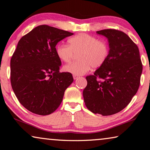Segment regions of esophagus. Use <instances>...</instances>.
Segmentation results:
<instances>
[{"mask_svg": "<svg viewBox=\"0 0 150 150\" xmlns=\"http://www.w3.org/2000/svg\"><path fill=\"white\" fill-rule=\"evenodd\" d=\"M73 79H74V80H76V79H78V76L75 75H73Z\"/></svg>", "mask_w": 150, "mask_h": 150, "instance_id": "1", "label": "esophagus"}]
</instances>
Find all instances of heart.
<instances>
[{"mask_svg": "<svg viewBox=\"0 0 150 150\" xmlns=\"http://www.w3.org/2000/svg\"><path fill=\"white\" fill-rule=\"evenodd\" d=\"M68 45L60 44L55 52L62 62H68L73 53H78L79 60L64 66L65 71L75 75H82L90 71L91 67L97 68L106 61L109 55V46L104 40L87 33H79L70 38Z\"/></svg>", "mask_w": 150, "mask_h": 150, "instance_id": "1", "label": "heart"}]
</instances>
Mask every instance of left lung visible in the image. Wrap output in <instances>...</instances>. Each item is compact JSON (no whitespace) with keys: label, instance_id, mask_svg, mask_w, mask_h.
Segmentation results:
<instances>
[{"label":"left lung","instance_id":"obj_1","mask_svg":"<svg viewBox=\"0 0 150 150\" xmlns=\"http://www.w3.org/2000/svg\"><path fill=\"white\" fill-rule=\"evenodd\" d=\"M96 33L108 39L109 55L93 75L86 77L83 97L92 113L107 116L119 112L131 102L139 87L142 64L137 46L126 33L112 29Z\"/></svg>","mask_w":150,"mask_h":150}]
</instances>
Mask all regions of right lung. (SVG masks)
<instances>
[{
	"mask_svg": "<svg viewBox=\"0 0 150 150\" xmlns=\"http://www.w3.org/2000/svg\"><path fill=\"white\" fill-rule=\"evenodd\" d=\"M73 33L40 25L18 41L11 62V84L20 103L31 112L47 115L62 103L73 82L71 73H60L56 45Z\"/></svg>",
	"mask_w": 150,
	"mask_h": 150,
	"instance_id": "add662e5",
	"label": "right lung"
}]
</instances>
